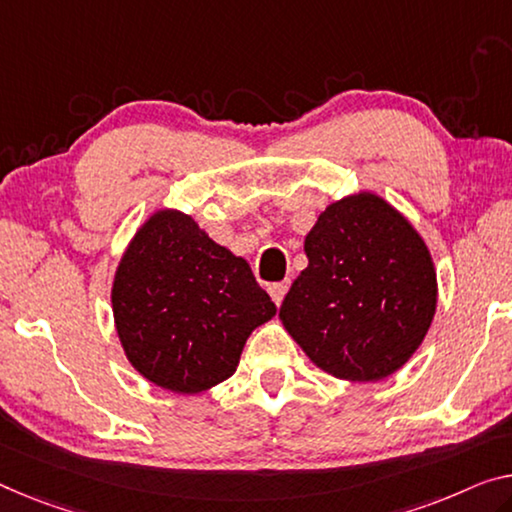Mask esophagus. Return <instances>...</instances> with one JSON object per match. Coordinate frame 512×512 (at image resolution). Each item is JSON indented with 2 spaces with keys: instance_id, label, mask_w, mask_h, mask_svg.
I'll list each match as a JSON object with an SVG mask.
<instances>
[{
  "instance_id": "34e87169",
  "label": "esophagus",
  "mask_w": 512,
  "mask_h": 512,
  "mask_svg": "<svg viewBox=\"0 0 512 512\" xmlns=\"http://www.w3.org/2000/svg\"><path fill=\"white\" fill-rule=\"evenodd\" d=\"M288 286H290V281H279V283H272V286L267 288V290H270V297L277 306L283 302V297H286Z\"/></svg>"
}]
</instances>
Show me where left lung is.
Returning <instances> with one entry per match:
<instances>
[{
    "label": "left lung",
    "mask_w": 512,
    "mask_h": 512,
    "mask_svg": "<svg viewBox=\"0 0 512 512\" xmlns=\"http://www.w3.org/2000/svg\"><path fill=\"white\" fill-rule=\"evenodd\" d=\"M304 254L279 309L304 355L348 382L403 368L437 311L435 263L410 219L380 194H348L320 212Z\"/></svg>",
    "instance_id": "obj_1"
}]
</instances>
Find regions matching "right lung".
I'll return each mask as SVG.
<instances>
[{"mask_svg":"<svg viewBox=\"0 0 512 512\" xmlns=\"http://www.w3.org/2000/svg\"><path fill=\"white\" fill-rule=\"evenodd\" d=\"M112 313L130 366L180 396L229 380L256 327L277 306L242 256L176 208L132 235L112 281Z\"/></svg>","mask_w":512,"mask_h":512,"instance_id":"1","label":"right lung"}]
</instances>
